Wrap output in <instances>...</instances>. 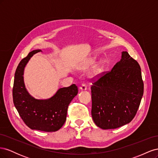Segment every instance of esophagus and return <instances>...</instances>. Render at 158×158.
I'll list each match as a JSON object with an SVG mask.
<instances>
[{
	"label": "esophagus",
	"instance_id": "esophagus-1",
	"mask_svg": "<svg viewBox=\"0 0 158 158\" xmlns=\"http://www.w3.org/2000/svg\"><path fill=\"white\" fill-rule=\"evenodd\" d=\"M87 88H88V86H87V85L85 84H82V85H81V86L80 87V89L81 90H86Z\"/></svg>",
	"mask_w": 158,
	"mask_h": 158
}]
</instances>
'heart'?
<instances>
[{
  "mask_svg": "<svg viewBox=\"0 0 158 158\" xmlns=\"http://www.w3.org/2000/svg\"><path fill=\"white\" fill-rule=\"evenodd\" d=\"M95 63V60L92 59L91 60L89 63H88V64L87 66V67H88V66L92 65L94 63ZM103 70V66L101 63H99V64H97L96 65H95L94 67L92 68V70H91L90 72V75L92 76H95L98 75L99 74H100L102 72Z\"/></svg>",
  "mask_w": 158,
  "mask_h": 158,
  "instance_id": "1",
  "label": "heart"
}]
</instances>
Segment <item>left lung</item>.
I'll use <instances>...</instances> for the list:
<instances>
[{"instance_id":"1","label":"left lung","mask_w":158,"mask_h":158,"mask_svg":"<svg viewBox=\"0 0 158 158\" xmlns=\"http://www.w3.org/2000/svg\"><path fill=\"white\" fill-rule=\"evenodd\" d=\"M92 116L98 127L117 128L135 117L144 93L138 62L127 51L112 70L97 76L91 86Z\"/></svg>"}]
</instances>
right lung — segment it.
<instances>
[{
    "label": "right lung",
    "instance_id": "right-lung-1",
    "mask_svg": "<svg viewBox=\"0 0 158 158\" xmlns=\"http://www.w3.org/2000/svg\"><path fill=\"white\" fill-rule=\"evenodd\" d=\"M40 49L31 51L19 63L14 76L12 89L14 106L26 125L32 130L55 132L66 119L70 103L78 94L77 85L60 88L49 99H37L29 94L23 82V70L31 57Z\"/></svg>",
    "mask_w": 158,
    "mask_h": 158
}]
</instances>
